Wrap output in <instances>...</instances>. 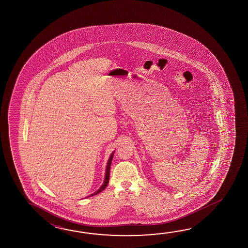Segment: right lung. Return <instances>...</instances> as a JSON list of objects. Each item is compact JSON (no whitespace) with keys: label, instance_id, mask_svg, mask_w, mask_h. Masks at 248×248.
<instances>
[{"label":"right lung","instance_id":"add662e5","mask_svg":"<svg viewBox=\"0 0 248 248\" xmlns=\"http://www.w3.org/2000/svg\"><path fill=\"white\" fill-rule=\"evenodd\" d=\"M114 152H112V154L110 155V158L108 160V163H107V166H106V178H105V182L104 183L102 184L101 187H99V189L96 191L95 193L93 194H92V195H90L88 197L90 196H93L95 195H98V193H100L102 191L104 190L106 187H107V185H108V183H109V177H110V164H111V161H112V158H113Z\"/></svg>","mask_w":248,"mask_h":248}]
</instances>
